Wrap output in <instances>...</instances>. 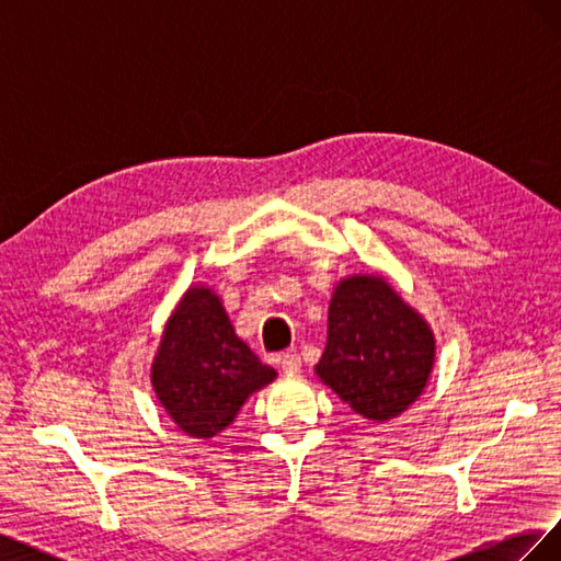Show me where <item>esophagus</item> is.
I'll list each match as a JSON object with an SVG mask.
<instances>
[{"instance_id":"1","label":"esophagus","mask_w":561,"mask_h":561,"mask_svg":"<svg viewBox=\"0 0 561 561\" xmlns=\"http://www.w3.org/2000/svg\"><path fill=\"white\" fill-rule=\"evenodd\" d=\"M280 369L285 371V375H297V371L301 369V358L297 353H285L280 358Z\"/></svg>"}]
</instances>
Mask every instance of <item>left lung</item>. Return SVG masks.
Masks as SVG:
<instances>
[{"label":"left lung","mask_w":561,"mask_h":561,"mask_svg":"<svg viewBox=\"0 0 561 561\" xmlns=\"http://www.w3.org/2000/svg\"><path fill=\"white\" fill-rule=\"evenodd\" d=\"M433 365L431 325L383 276L355 274L334 285L316 375L355 414L371 423L400 416L423 393Z\"/></svg>","instance_id":"1"}]
</instances>
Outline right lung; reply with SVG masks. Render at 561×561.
I'll return each mask as SVG.
<instances>
[{"label": "right lung", "mask_w": 561, "mask_h": 561, "mask_svg": "<svg viewBox=\"0 0 561 561\" xmlns=\"http://www.w3.org/2000/svg\"><path fill=\"white\" fill-rule=\"evenodd\" d=\"M274 379L276 369L262 365L236 334L213 287L190 285L151 363V386L175 426L190 437L210 439Z\"/></svg>", "instance_id": "1"}]
</instances>
